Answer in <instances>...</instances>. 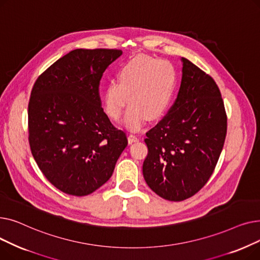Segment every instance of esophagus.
Wrapping results in <instances>:
<instances>
[{"label": "esophagus", "instance_id": "esophagus-1", "mask_svg": "<svg viewBox=\"0 0 260 260\" xmlns=\"http://www.w3.org/2000/svg\"><path fill=\"white\" fill-rule=\"evenodd\" d=\"M127 140H128V143H133V142H137L139 140V138H138L137 135L129 134L128 137H127Z\"/></svg>", "mask_w": 260, "mask_h": 260}]
</instances>
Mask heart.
<instances>
[{"mask_svg": "<svg viewBox=\"0 0 260 260\" xmlns=\"http://www.w3.org/2000/svg\"><path fill=\"white\" fill-rule=\"evenodd\" d=\"M174 66L159 58L139 54L132 58L118 74V83L111 81L103 93L105 114L114 121L120 119L129 100L124 124L139 129L146 121L165 115L176 87Z\"/></svg>", "mask_w": 260, "mask_h": 260, "instance_id": "heart-1", "label": "heart"}]
</instances>
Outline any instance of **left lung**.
<instances>
[{"label": "left lung", "mask_w": 260, "mask_h": 260, "mask_svg": "<svg viewBox=\"0 0 260 260\" xmlns=\"http://www.w3.org/2000/svg\"><path fill=\"white\" fill-rule=\"evenodd\" d=\"M181 62L177 99L144 139L148 148L144 179L170 201L192 197L208 182L226 135V114L216 82L187 59Z\"/></svg>", "instance_id": "left-lung-1"}]
</instances>
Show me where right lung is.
<instances>
[{
    "instance_id": "add662e5",
    "label": "right lung",
    "mask_w": 260,
    "mask_h": 260,
    "mask_svg": "<svg viewBox=\"0 0 260 260\" xmlns=\"http://www.w3.org/2000/svg\"><path fill=\"white\" fill-rule=\"evenodd\" d=\"M119 49H75L54 62L32 87L28 104L31 154L61 192L86 196L111 178L127 145L125 133L103 112L100 80Z\"/></svg>"
}]
</instances>
